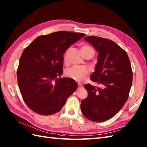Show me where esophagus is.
I'll return each mask as SVG.
<instances>
[{"instance_id": "obj_1", "label": "esophagus", "mask_w": 147, "mask_h": 147, "mask_svg": "<svg viewBox=\"0 0 147 147\" xmlns=\"http://www.w3.org/2000/svg\"><path fill=\"white\" fill-rule=\"evenodd\" d=\"M78 88H82V87H83V85H82L81 84H80V83H78Z\"/></svg>"}]
</instances>
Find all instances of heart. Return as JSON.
<instances>
[{
  "label": "heart",
  "instance_id": "heart-1",
  "mask_svg": "<svg viewBox=\"0 0 147 147\" xmlns=\"http://www.w3.org/2000/svg\"><path fill=\"white\" fill-rule=\"evenodd\" d=\"M90 51H94V50L88 45H84L81 48L82 53ZM88 72L89 70L87 67L84 66L74 65L66 70L65 75L67 77L71 78V79L80 82L87 76Z\"/></svg>",
  "mask_w": 147,
  "mask_h": 147
}]
</instances>
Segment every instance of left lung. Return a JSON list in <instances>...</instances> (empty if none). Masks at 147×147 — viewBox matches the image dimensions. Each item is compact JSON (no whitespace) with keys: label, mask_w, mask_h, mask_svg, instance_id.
Listing matches in <instances>:
<instances>
[{"label":"left lung","mask_w":147,"mask_h":147,"mask_svg":"<svg viewBox=\"0 0 147 147\" xmlns=\"http://www.w3.org/2000/svg\"><path fill=\"white\" fill-rule=\"evenodd\" d=\"M84 40L98 52L90 79L100 87L84 85L88 96L80 109L87 119L102 122L115 116L127 100L133 78L131 63L127 52L112 40L95 36Z\"/></svg>","instance_id":"obj_1"}]
</instances>
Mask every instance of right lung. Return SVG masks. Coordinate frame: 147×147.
<instances>
[{"label":"right lung","instance_id":"add662e5","mask_svg":"<svg viewBox=\"0 0 147 147\" xmlns=\"http://www.w3.org/2000/svg\"><path fill=\"white\" fill-rule=\"evenodd\" d=\"M85 35L67 31L37 37L24 49L17 69V82L26 105L40 115L62 109L78 85L63 74V53Z\"/></svg>","mask_w":147,"mask_h":147}]
</instances>
